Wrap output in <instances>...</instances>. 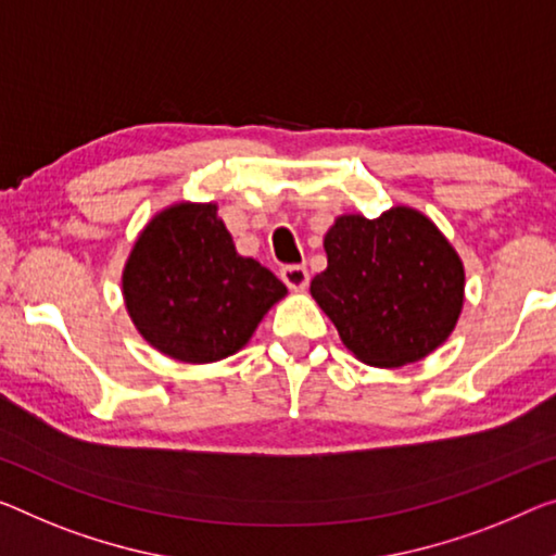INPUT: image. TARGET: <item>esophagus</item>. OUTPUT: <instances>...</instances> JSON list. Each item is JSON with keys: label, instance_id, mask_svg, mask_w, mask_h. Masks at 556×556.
<instances>
[{"label": "esophagus", "instance_id": "1", "mask_svg": "<svg viewBox=\"0 0 556 556\" xmlns=\"http://www.w3.org/2000/svg\"><path fill=\"white\" fill-rule=\"evenodd\" d=\"M280 278H283V283L290 290H303L307 286V280H311L305 266H283L280 268Z\"/></svg>", "mask_w": 556, "mask_h": 556}]
</instances>
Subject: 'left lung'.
I'll list each match as a JSON object with an SVG mask.
<instances>
[{
	"instance_id": "left-lung-1",
	"label": "left lung",
	"mask_w": 556,
	"mask_h": 556,
	"mask_svg": "<svg viewBox=\"0 0 556 556\" xmlns=\"http://www.w3.org/2000/svg\"><path fill=\"white\" fill-rule=\"evenodd\" d=\"M328 268L311 293L345 348L375 367L422 361L455 330L465 301L463 261L420 211L340 216L326 233Z\"/></svg>"
}]
</instances>
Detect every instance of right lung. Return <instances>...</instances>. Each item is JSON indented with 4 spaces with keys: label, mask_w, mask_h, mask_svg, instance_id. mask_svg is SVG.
<instances>
[{
    "label": "right lung",
    "mask_w": 556,
    "mask_h": 556,
    "mask_svg": "<svg viewBox=\"0 0 556 556\" xmlns=\"http://www.w3.org/2000/svg\"><path fill=\"white\" fill-rule=\"evenodd\" d=\"M286 286L236 253L213 203H176L136 241L124 268L134 326L159 353L216 363L241 350Z\"/></svg>",
    "instance_id": "obj_1"
}]
</instances>
